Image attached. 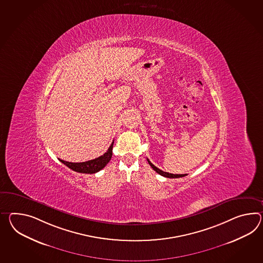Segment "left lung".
<instances>
[{
  "label": "left lung",
  "instance_id": "obj_1",
  "mask_svg": "<svg viewBox=\"0 0 263 263\" xmlns=\"http://www.w3.org/2000/svg\"><path fill=\"white\" fill-rule=\"evenodd\" d=\"M148 163L150 164V166L152 167L153 169H154L155 171L157 172L158 174H160L161 176H163V177H165V178H170V179H176V178H181V177H184L186 176V174H171V173H167V172H163L162 170H160L159 169L158 167L155 166L154 164L150 161V160L147 159Z\"/></svg>",
  "mask_w": 263,
  "mask_h": 263
}]
</instances>
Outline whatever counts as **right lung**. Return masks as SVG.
<instances>
[{
  "label": "right lung",
  "instance_id": "add662e5",
  "mask_svg": "<svg viewBox=\"0 0 263 263\" xmlns=\"http://www.w3.org/2000/svg\"><path fill=\"white\" fill-rule=\"evenodd\" d=\"M113 143L109 146L108 150L102 155L101 157L96 158L94 160H87L84 162H68L65 160H60L66 166L69 167L73 171H76L78 173L94 174L101 171L103 167L105 166L109 162V160L112 158V149Z\"/></svg>",
  "mask_w": 263,
  "mask_h": 263
}]
</instances>
